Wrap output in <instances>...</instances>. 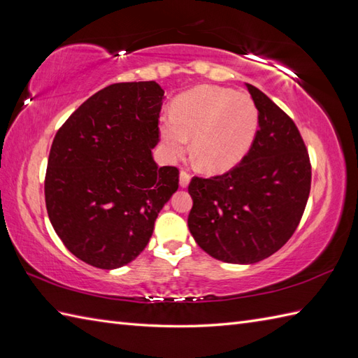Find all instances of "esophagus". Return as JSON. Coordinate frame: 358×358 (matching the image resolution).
<instances>
[{"label": "esophagus", "mask_w": 358, "mask_h": 358, "mask_svg": "<svg viewBox=\"0 0 358 358\" xmlns=\"http://www.w3.org/2000/svg\"><path fill=\"white\" fill-rule=\"evenodd\" d=\"M189 183H191V173H187L186 171H181L180 172V186L187 187Z\"/></svg>", "instance_id": "obj_1"}]
</instances>
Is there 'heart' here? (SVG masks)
Masks as SVG:
<instances>
[{
	"mask_svg": "<svg viewBox=\"0 0 358 358\" xmlns=\"http://www.w3.org/2000/svg\"><path fill=\"white\" fill-rule=\"evenodd\" d=\"M258 123V109L248 95L199 86L175 100L172 117L162 120L159 134L169 157L185 155L187 138H192V155L200 169L223 173L248 155Z\"/></svg>",
	"mask_w": 358,
	"mask_h": 358,
	"instance_id": "obj_1",
	"label": "heart"
}]
</instances>
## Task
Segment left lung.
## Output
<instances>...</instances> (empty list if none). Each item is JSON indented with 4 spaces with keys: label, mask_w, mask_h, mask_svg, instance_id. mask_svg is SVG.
<instances>
[{
    "label": "left lung",
    "mask_w": 358,
    "mask_h": 358,
    "mask_svg": "<svg viewBox=\"0 0 358 358\" xmlns=\"http://www.w3.org/2000/svg\"><path fill=\"white\" fill-rule=\"evenodd\" d=\"M260 115L252 148L223 175L194 177L187 226L204 252L252 264L292 237L310 191V162L294 121L260 89L246 85Z\"/></svg>",
    "instance_id": "1"
}]
</instances>
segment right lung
<instances>
[{"label": "right lung", "instance_id": "1", "mask_svg": "<svg viewBox=\"0 0 358 358\" xmlns=\"http://www.w3.org/2000/svg\"><path fill=\"white\" fill-rule=\"evenodd\" d=\"M164 90L155 81L117 83L83 103L53 138L45 208L71 252L100 269L138 257L178 189V169L158 167Z\"/></svg>", "mask_w": 358, "mask_h": 358}]
</instances>
